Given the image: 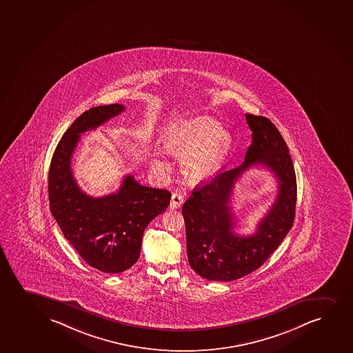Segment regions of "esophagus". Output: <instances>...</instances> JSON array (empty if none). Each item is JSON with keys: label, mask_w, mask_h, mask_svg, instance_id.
<instances>
[{"label": "esophagus", "mask_w": 353, "mask_h": 353, "mask_svg": "<svg viewBox=\"0 0 353 353\" xmlns=\"http://www.w3.org/2000/svg\"><path fill=\"white\" fill-rule=\"evenodd\" d=\"M183 202H184V197H183V195H181V194H179V192H174V194H172V196H171V201H170V209H179V208H181V205H182Z\"/></svg>", "instance_id": "1"}]
</instances>
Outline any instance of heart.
<instances>
[{"label":"heart","instance_id":"heart-1","mask_svg":"<svg viewBox=\"0 0 353 353\" xmlns=\"http://www.w3.org/2000/svg\"><path fill=\"white\" fill-rule=\"evenodd\" d=\"M164 144L170 154L182 156L183 171L191 181H202L215 172L228 154L232 138L220 124L209 117L183 119L168 130ZM154 166L165 174L169 164L159 152Z\"/></svg>","mask_w":353,"mask_h":353}]
</instances>
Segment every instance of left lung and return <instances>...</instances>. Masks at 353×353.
<instances>
[{
    "label": "left lung",
    "instance_id": "1",
    "mask_svg": "<svg viewBox=\"0 0 353 353\" xmlns=\"http://www.w3.org/2000/svg\"><path fill=\"white\" fill-rule=\"evenodd\" d=\"M245 119L253 134L245 161L196 187L183 204L188 260L196 273L212 281H232L260 268L294 222L296 179L290 150L268 118L247 113ZM253 165H265L274 172L279 195L258 224L257 232L241 237L233 232L232 188L240 174Z\"/></svg>",
    "mask_w": 353,
    "mask_h": 353
}]
</instances>
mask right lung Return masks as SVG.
I'll return each mask as SVG.
<instances>
[{"label":"right lung","mask_w":353,"mask_h":353,"mask_svg":"<svg viewBox=\"0 0 353 353\" xmlns=\"http://www.w3.org/2000/svg\"><path fill=\"white\" fill-rule=\"evenodd\" d=\"M124 105L90 108L63 133L48 172V197L63 236L83 261L103 272L121 273L137 262L148 224L170 204L168 190L144 187L125 176L119 190L92 197L75 182L71 159L80 134L94 130L124 111Z\"/></svg>","instance_id":"right-lung-1"}]
</instances>
